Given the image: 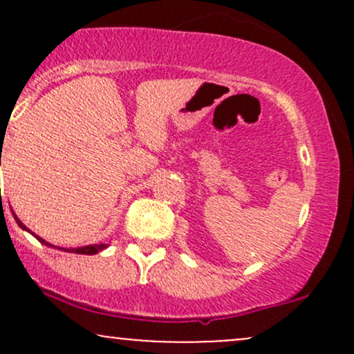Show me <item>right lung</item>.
<instances>
[{
  "mask_svg": "<svg viewBox=\"0 0 354 354\" xmlns=\"http://www.w3.org/2000/svg\"><path fill=\"white\" fill-rule=\"evenodd\" d=\"M11 213H13V216H15V219H16V223H18L19 228L24 230V231H28V233H30V234H33V236H35L36 239H38V241L41 243V245L48 246V248H55V250H61V251H64V253H76V254H96V253H100V251L106 250V248H108V245H104V243H100V245H86V246H80V248H61V246H55V245H51V243H48L46 239L39 238L38 234H35L31 230H28L26 226H24L23 223L19 221V218L16 216L13 209H11Z\"/></svg>",
  "mask_w": 354,
  "mask_h": 354,
  "instance_id": "obj_1",
  "label": "right lung"
}]
</instances>
